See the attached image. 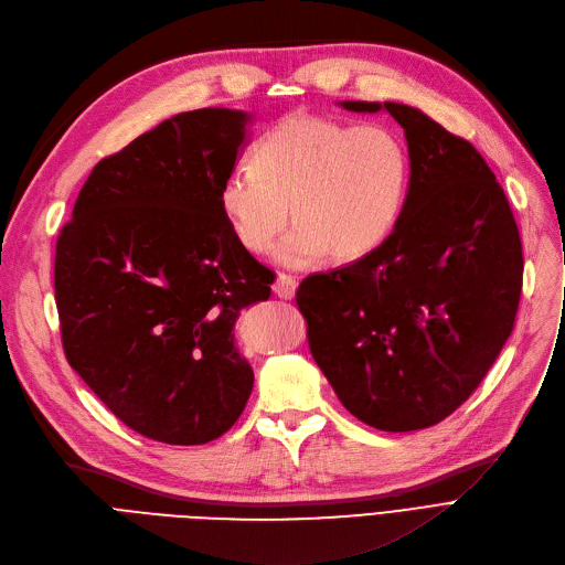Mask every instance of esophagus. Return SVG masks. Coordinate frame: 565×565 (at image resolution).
<instances>
[{
	"label": "esophagus",
	"mask_w": 565,
	"mask_h": 565,
	"mask_svg": "<svg viewBox=\"0 0 565 565\" xmlns=\"http://www.w3.org/2000/svg\"><path fill=\"white\" fill-rule=\"evenodd\" d=\"M296 287H298L296 278L285 276V274H278V278H276V282H274V294H276L278 298H285V301H289V298L296 296Z\"/></svg>",
	"instance_id": "1"
}]
</instances>
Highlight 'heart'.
Masks as SVG:
<instances>
[{
  "label": "heart",
  "mask_w": 565,
  "mask_h": 565,
  "mask_svg": "<svg viewBox=\"0 0 565 565\" xmlns=\"http://www.w3.org/2000/svg\"><path fill=\"white\" fill-rule=\"evenodd\" d=\"M253 161L225 175L218 205L250 253L269 250L291 207L296 227L276 250L285 267H308L328 253L335 262L374 253L406 205L411 154L390 125L291 114L259 141Z\"/></svg>",
  "instance_id": "heart-1"
}]
</instances>
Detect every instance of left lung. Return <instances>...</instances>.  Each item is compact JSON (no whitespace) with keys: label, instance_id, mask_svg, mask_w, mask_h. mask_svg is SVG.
<instances>
[{"label":"left lung","instance_id":"8db88e82","mask_svg":"<svg viewBox=\"0 0 565 565\" xmlns=\"http://www.w3.org/2000/svg\"><path fill=\"white\" fill-rule=\"evenodd\" d=\"M340 107L387 111L404 127L406 205L374 253L306 278L296 303L344 408L404 434L451 415L507 344L522 291L520 232L472 143L408 105Z\"/></svg>","mask_w":565,"mask_h":565}]
</instances>
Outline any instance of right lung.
Returning <instances> with one entry per match:
<instances>
[{
	"label": "right lung",
	"mask_w": 565,
	"mask_h": 565,
	"mask_svg": "<svg viewBox=\"0 0 565 565\" xmlns=\"http://www.w3.org/2000/svg\"><path fill=\"white\" fill-rule=\"evenodd\" d=\"M250 120L210 107L159 122L95 166L56 242L65 358L150 440H216L253 390L232 330L271 296L274 274L218 205Z\"/></svg>",
	"instance_id": "add662e5"
}]
</instances>
